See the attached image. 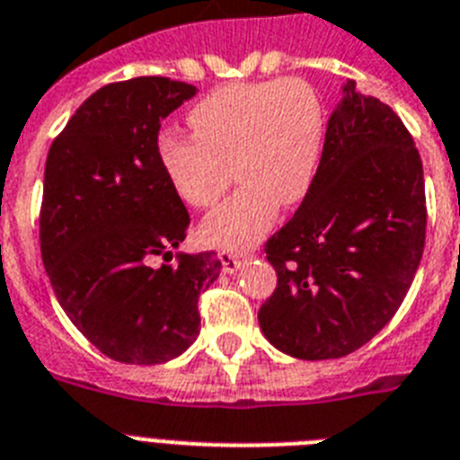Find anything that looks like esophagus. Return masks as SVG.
Masks as SVG:
<instances>
[{"mask_svg":"<svg viewBox=\"0 0 460 460\" xmlns=\"http://www.w3.org/2000/svg\"><path fill=\"white\" fill-rule=\"evenodd\" d=\"M252 256L253 252H249V249H244V252H230V249H223V252L218 253V258H221V263H223V272L239 270L246 258H252Z\"/></svg>","mask_w":460,"mask_h":460,"instance_id":"obj_1","label":"esophagus"}]
</instances>
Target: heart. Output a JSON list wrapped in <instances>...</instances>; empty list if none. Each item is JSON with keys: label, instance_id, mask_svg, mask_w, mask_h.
I'll use <instances>...</instances> for the list:
<instances>
[{"label": "heart", "instance_id": "b5f03b06", "mask_svg": "<svg viewBox=\"0 0 460 460\" xmlns=\"http://www.w3.org/2000/svg\"><path fill=\"white\" fill-rule=\"evenodd\" d=\"M195 136L162 131L157 162L185 204L207 208L233 181L242 188L207 216L202 234L244 249L268 233L279 202L291 207L313 188L324 146V108L303 79L218 86L188 115Z\"/></svg>", "mask_w": 460, "mask_h": 460}]
</instances>
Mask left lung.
I'll return each mask as SVG.
<instances>
[{"instance_id":"1","label":"left lung","mask_w":460,"mask_h":460,"mask_svg":"<svg viewBox=\"0 0 460 460\" xmlns=\"http://www.w3.org/2000/svg\"><path fill=\"white\" fill-rule=\"evenodd\" d=\"M426 183L394 110L348 79L326 124L313 188L265 242L277 272L258 324L277 350L336 359L402 305L426 246Z\"/></svg>"}]
</instances>
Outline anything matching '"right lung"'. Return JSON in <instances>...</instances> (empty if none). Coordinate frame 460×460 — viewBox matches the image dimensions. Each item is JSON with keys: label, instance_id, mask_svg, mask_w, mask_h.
Wrapping results in <instances>:
<instances>
[{"label": "right lung", "instance_id": "1", "mask_svg": "<svg viewBox=\"0 0 460 460\" xmlns=\"http://www.w3.org/2000/svg\"><path fill=\"white\" fill-rule=\"evenodd\" d=\"M195 93L169 77L112 82L49 147L41 261L72 324L117 362L162 364L188 350L199 294L221 275L216 252L176 253L171 263L190 214L162 173L157 136Z\"/></svg>", "mask_w": 460, "mask_h": 460}]
</instances>
